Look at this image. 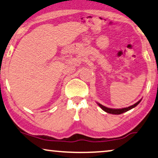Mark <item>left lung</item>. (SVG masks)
<instances>
[{"label": "left lung", "mask_w": 158, "mask_h": 158, "mask_svg": "<svg viewBox=\"0 0 158 158\" xmlns=\"http://www.w3.org/2000/svg\"><path fill=\"white\" fill-rule=\"evenodd\" d=\"M140 101L141 100L138 101L135 104L131 106H129V107H127V108H123V109H109V108H107L104 106L100 104V103H98L99 106H100L101 109H102L103 111L107 112V113H109V114H123L124 113V112H126L127 111H129V110H130L131 109H133V108H135V106H137L139 104Z\"/></svg>", "instance_id": "1"}]
</instances>
